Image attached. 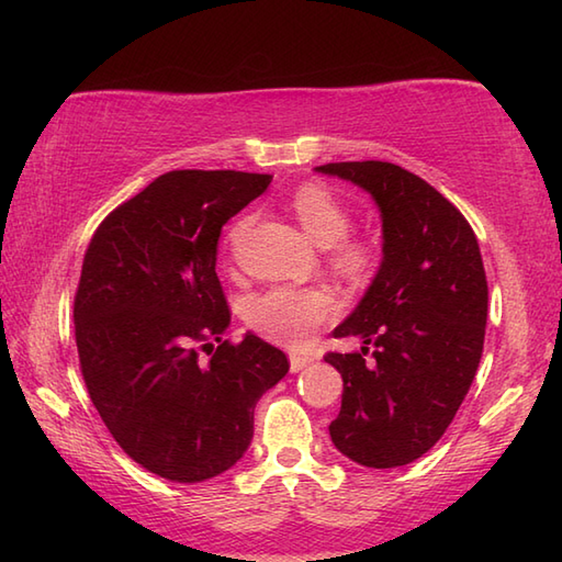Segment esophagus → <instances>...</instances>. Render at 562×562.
Wrapping results in <instances>:
<instances>
[{
    "label": "esophagus",
    "instance_id": "obj_1",
    "mask_svg": "<svg viewBox=\"0 0 562 562\" xmlns=\"http://www.w3.org/2000/svg\"><path fill=\"white\" fill-rule=\"evenodd\" d=\"M314 360H312V357H306V355H290V369H292V372H302V369L304 367H308V364H312Z\"/></svg>",
    "mask_w": 562,
    "mask_h": 562
}]
</instances>
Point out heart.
Wrapping results in <instances>:
<instances>
[{
  "instance_id": "obj_1",
  "label": "heart",
  "mask_w": 562,
  "mask_h": 562,
  "mask_svg": "<svg viewBox=\"0 0 562 562\" xmlns=\"http://www.w3.org/2000/svg\"><path fill=\"white\" fill-rule=\"evenodd\" d=\"M294 217L318 246H330L333 268L350 278H360L374 266V246L360 236H348L352 212L345 202L321 183H304L290 200ZM248 217L236 220L226 234V246L234 248L244 236ZM338 302L324 288H270L248 296L244 304L246 324L268 340L300 348L314 333L336 316Z\"/></svg>"
}]
</instances>
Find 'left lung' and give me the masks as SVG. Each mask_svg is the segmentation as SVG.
I'll return each instance as SVG.
<instances>
[{
	"label": "left lung",
	"instance_id": "1",
	"mask_svg": "<svg viewBox=\"0 0 562 562\" xmlns=\"http://www.w3.org/2000/svg\"><path fill=\"white\" fill-rule=\"evenodd\" d=\"M318 171L369 190L384 222L372 288L333 330L364 348L324 355L342 376L330 439L369 469H396L437 445L473 384L487 321L479 238L439 190L396 164L338 161Z\"/></svg>",
	"mask_w": 562,
	"mask_h": 562
}]
</instances>
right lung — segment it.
<instances>
[{"label":"right lung","instance_id":"1","mask_svg":"<svg viewBox=\"0 0 562 562\" xmlns=\"http://www.w3.org/2000/svg\"><path fill=\"white\" fill-rule=\"evenodd\" d=\"M268 173L169 171L93 232L75 292L83 384L142 469L176 483L214 479L244 457L254 408L290 372L266 340H224L222 226Z\"/></svg>","mask_w":562,"mask_h":562}]
</instances>
